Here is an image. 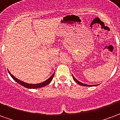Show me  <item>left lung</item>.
<instances>
[{
    "label": "left lung",
    "mask_w": 120,
    "mask_h": 120,
    "mask_svg": "<svg viewBox=\"0 0 120 120\" xmlns=\"http://www.w3.org/2000/svg\"><path fill=\"white\" fill-rule=\"evenodd\" d=\"M72 77H73V80H75V81L77 83V84H79V85H81V86H95V85H88V84H83V83L82 82H79L78 80H77L74 77H73V75H72Z\"/></svg>",
    "instance_id": "1"
}]
</instances>
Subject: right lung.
<instances>
[{"mask_svg":"<svg viewBox=\"0 0 120 120\" xmlns=\"http://www.w3.org/2000/svg\"><path fill=\"white\" fill-rule=\"evenodd\" d=\"M8 72L9 73V75H11V77L14 80H15L16 82H18V84H20L21 86H22L23 87H25V88H29V89H36V88H42V87H44L45 86L48 85L49 84L50 82L52 80V79L54 77V73L47 80H45L44 82H43L39 83V84H29V83L25 82H23V81H22V80H19L17 78H16L15 77H14L11 73H10V71L8 70Z\"/></svg>","mask_w":120,"mask_h":120,"instance_id":"1","label":"right lung"}]
</instances>
